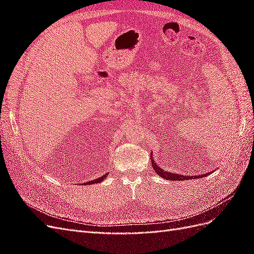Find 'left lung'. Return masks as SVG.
Segmentation results:
<instances>
[{"label": "left lung", "instance_id": "left-lung-1", "mask_svg": "<svg viewBox=\"0 0 254 254\" xmlns=\"http://www.w3.org/2000/svg\"><path fill=\"white\" fill-rule=\"evenodd\" d=\"M151 165H152V168L153 170L156 171V173L160 176L162 177V178L166 179V180H173V181H183V180H189V179H193V177H189V176H182V175H178V174H173V173H168V172H164L163 170H161V167H159L156 163L155 161H153V159L151 158ZM210 174V173H209ZM207 176V174L205 175H198L196 177H194V178H200V177H205Z\"/></svg>", "mask_w": 254, "mask_h": 254}]
</instances>
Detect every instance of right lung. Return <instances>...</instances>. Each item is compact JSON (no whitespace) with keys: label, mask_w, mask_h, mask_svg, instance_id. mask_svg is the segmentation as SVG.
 <instances>
[{"label":"right lung","mask_w":254,"mask_h":254,"mask_svg":"<svg viewBox=\"0 0 254 254\" xmlns=\"http://www.w3.org/2000/svg\"><path fill=\"white\" fill-rule=\"evenodd\" d=\"M108 176V174H106V175H104V176H102V177H99V178H97V179H95V180H92V181H89V182H87V183H83V184H94V183H99V182H102L104 179H106V177Z\"/></svg>","instance_id":"obj_1"}]
</instances>
